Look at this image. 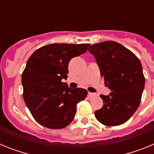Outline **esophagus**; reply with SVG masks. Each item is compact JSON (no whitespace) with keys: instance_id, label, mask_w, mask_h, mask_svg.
Listing matches in <instances>:
<instances>
[{"instance_id":"34e87169","label":"esophagus","mask_w":154,"mask_h":154,"mask_svg":"<svg viewBox=\"0 0 154 154\" xmlns=\"http://www.w3.org/2000/svg\"><path fill=\"white\" fill-rule=\"evenodd\" d=\"M88 96H89V98H94L96 96V94L92 93V92H89V93H88Z\"/></svg>"}]
</instances>
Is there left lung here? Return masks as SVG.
<instances>
[{
    "instance_id": "8db88e82",
    "label": "left lung",
    "mask_w": 154,
    "mask_h": 154,
    "mask_svg": "<svg viewBox=\"0 0 154 154\" xmlns=\"http://www.w3.org/2000/svg\"><path fill=\"white\" fill-rule=\"evenodd\" d=\"M89 51L96 58L111 90L109 95H100L103 106L95 112L99 122L108 126L126 123L140 103L145 78L140 61L132 51L117 42L106 41L92 45Z\"/></svg>"
}]
</instances>
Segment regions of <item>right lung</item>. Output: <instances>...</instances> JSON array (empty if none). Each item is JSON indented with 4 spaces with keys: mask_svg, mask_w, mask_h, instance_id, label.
I'll use <instances>...</instances> for the list:
<instances>
[{
    "mask_svg": "<svg viewBox=\"0 0 154 154\" xmlns=\"http://www.w3.org/2000/svg\"><path fill=\"white\" fill-rule=\"evenodd\" d=\"M89 44H50L28 58L21 75L23 98L35 120L49 129H62L72 122L76 105L87 96L86 89H71L68 66L72 58L84 54Z\"/></svg>",
    "mask_w": 154,
    "mask_h": 154,
    "instance_id": "1",
    "label": "right lung"
}]
</instances>
